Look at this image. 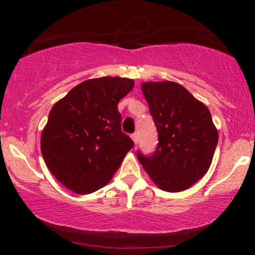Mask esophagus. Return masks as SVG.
Listing matches in <instances>:
<instances>
[{"mask_svg":"<svg viewBox=\"0 0 255 255\" xmlns=\"http://www.w3.org/2000/svg\"><path fill=\"white\" fill-rule=\"evenodd\" d=\"M131 138H132V140L134 141V144L137 145L138 144V141H139V137H138V133H133V134H131Z\"/></svg>","mask_w":255,"mask_h":255,"instance_id":"34e87169","label":"esophagus"}]
</instances>
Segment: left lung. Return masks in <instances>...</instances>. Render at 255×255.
Here are the masks:
<instances>
[{
    "label": "left lung",
    "instance_id": "1",
    "mask_svg": "<svg viewBox=\"0 0 255 255\" xmlns=\"http://www.w3.org/2000/svg\"><path fill=\"white\" fill-rule=\"evenodd\" d=\"M142 93L158 131L151 155L137 152L139 162L160 189L177 193L208 172L218 132L207 107L172 81L144 82Z\"/></svg>",
    "mask_w": 255,
    "mask_h": 255
}]
</instances>
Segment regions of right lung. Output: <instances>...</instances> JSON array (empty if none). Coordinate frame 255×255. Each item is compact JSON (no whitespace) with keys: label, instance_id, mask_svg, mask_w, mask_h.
Instances as JSON below:
<instances>
[{"label":"right lung","instance_id":"obj_1","mask_svg":"<svg viewBox=\"0 0 255 255\" xmlns=\"http://www.w3.org/2000/svg\"><path fill=\"white\" fill-rule=\"evenodd\" d=\"M133 86V80L118 76L87 80L51 109L41 132V154L66 188L76 194L99 190L133 147L122 131L117 108Z\"/></svg>","mask_w":255,"mask_h":255}]
</instances>
